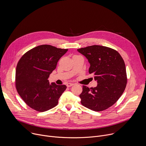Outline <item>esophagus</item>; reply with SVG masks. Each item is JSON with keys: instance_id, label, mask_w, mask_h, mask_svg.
<instances>
[{"instance_id": "esophagus-1", "label": "esophagus", "mask_w": 146, "mask_h": 146, "mask_svg": "<svg viewBox=\"0 0 146 146\" xmlns=\"http://www.w3.org/2000/svg\"><path fill=\"white\" fill-rule=\"evenodd\" d=\"M73 85H74V84H73V83L68 82V83H67V84H66V86H67L68 87H70L73 86Z\"/></svg>"}]
</instances>
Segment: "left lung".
<instances>
[{
  "label": "left lung",
  "mask_w": 146,
  "mask_h": 146,
  "mask_svg": "<svg viewBox=\"0 0 146 146\" xmlns=\"http://www.w3.org/2000/svg\"><path fill=\"white\" fill-rule=\"evenodd\" d=\"M90 64V74L94 75L97 86H82L80 95L82 105L100 111L113 105L125 89L127 78L125 65L120 54L105 46L94 45L77 50Z\"/></svg>",
  "instance_id": "left-lung-1"
}]
</instances>
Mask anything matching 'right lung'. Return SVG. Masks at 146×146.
<instances>
[{
    "instance_id": "1",
    "label": "right lung",
    "mask_w": 146,
    "mask_h": 146,
    "mask_svg": "<svg viewBox=\"0 0 146 146\" xmlns=\"http://www.w3.org/2000/svg\"><path fill=\"white\" fill-rule=\"evenodd\" d=\"M68 50L40 45L28 51L19 60L15 73L16 88L32 109L43 112L58 105L59 98L67 87L55 82L50 84L48 79Z\"/></svg>"
}]
</instances>
